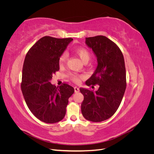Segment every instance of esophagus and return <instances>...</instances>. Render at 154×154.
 <instances>
[{"mask_svg":"<svg viewBox=\"0 0 154 154\" xmlns=\"http://www.w3.org/2000/svg\"><path fill=\"white\" fill-rule=\"evenodd\" d=\"M74 92H75L76 93L77 92H79V91H80V88H79L78 87H74Z\"/></svg>","mask_w":154,"mask_h":154,"instance_id":"obj_1","label":"esophagus"}]
</instances>
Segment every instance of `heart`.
<instances>
[{"instance_id": "heart-1", "label": "heart", "mask_w": 154, "mask_h": 154, "mask_svg": "<svg viewBox=\"0 0 154 154\" xmlns=\"http://www.w3.org/2000/svg\"><path fill=\"white\" fill-rule=\"evenodd\" d=\"M74 52L82 60V61L84 63L85 62H88L91 58V54L88 51L83 48H77L74 50ZM67 58V53H63L60 57L59 58V63L60 66H62L65 63V62H66ZM70 78H71V80L74 82L78 83L80 82V78H82V76L78 75V74H70Z\"/></svg>"}]
</instances>
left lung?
I'll list each match as a JSON object with an SVG mask.
<instances>
[{
  "label": "left lung",
  "instance_id": "1",
  "mask_svg": "<svg viewBox=\"0 0 154 154\" xmlns=\"http://www.w3.org/2000/svg\"><path fill=\"white\" fill-rule=\"evenodd\" d=\"M85 44L92 49L97 62L85 84H97L99 88L96 91L80 88L84 96L82 113L88 121L101 122L112 116L122 101L127 85L125 60L118 46L105 36L85 38Z\"/></svg>",
  "mask_w": 154,
  "mask_h": 154
}]
</instances>
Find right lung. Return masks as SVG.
Here are the masks:
<instances>
[{
  "label": "right lung",
  "mask_w": 154,
  "mask_h": 154,
  "mask_svg": "<svg viewBox=\"0 0 154 154\" xmlns=\"http://www.w3.org/2000/svg\"><path fill=\"white\" fill-rule=\"evenodd\" d=\"M73 40L46 36L27 52L22 69L21 88L26 103L36 118L47 123H57L66 113L69 98L74 92L67 83L56 87L51 83L59 71V58Z\"/></svg>",
  "instance_id": "add662e5"
}]
</instances>
